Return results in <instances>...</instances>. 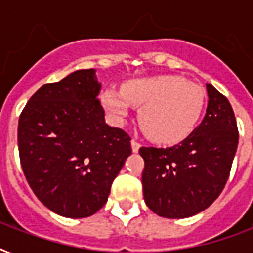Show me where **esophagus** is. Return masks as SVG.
<instances>
[{"label": "esophagus", "instance_id": "obj_1", "mask_svg": "<svg viewBox=\"0 0 253 253\" xmlns=\"http://www.w3.org/2000/svg\"><path fill=\"white\" fill-rule=\"evenodd\" d=\"M131 148H132V152L136 154V152H139V150H140V143H138L136 140L132 139V140H131Z\"/></svg>", "mask_w": 253, "mask_h": 253}]
</instances>
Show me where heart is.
Wrapping results in <instances>:
<instances>
[{
  "instance_id": "b5f03b06",
  "label": "heart",
  "mask_w": 253,
  "mask_h": 253,
  "mask_svg": "<svg viewBox=\"0 0 253 253\" xmlns=\"http://www.w3.org/2000/svg\"><path fill=\"white\" fill-rule=\"evenodd\" d=\"M101 102L117 122H123L132 106L142 107L139 123L144 134L156 143L173 144L194 130L202 114L205 93L194 83L166 75L135 79L122 90L107 87Z\"/></svg>"
}]
</instances>
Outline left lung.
<instances>
[{
    "instance_id": "1",
    "label": "left lung",
    "mask_w": 253,
    "mask_h": 253,
    "mask_svg": "<svg viewBox=\"0 0 253 253\" xmlns=\"http://www.w3.org/2000/svg\"><path fill=\"white\" fill-rule=\"evenodd\" d=\"M208 109L188 138L168 148L142 147L143 196L148 208L170 219L204 211L227 182L239 134L231 105L206 84Z\"/></svg>"
}]
</instances>
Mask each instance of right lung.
Returning a JSON list of instances; mask_svg holds the SVG:
<instances>
[{
  "label": "right lung",
  "instance_id": "1",
  "mask_svg": "<svg viewBox=\"0 0 253 253\" xmlns=\"http://www.w3.org/2000/svg\"><path fill=\"white\" fill-rule=\"evenodd\" d=\"M95 69H80L45 84L18 123L26 180L45 208L86 218L106 204L113 181L131 155V138L105 122Z\"/></svg>",
  "mask_w": 253,
  "mask_h": 253
}]
</instances>
